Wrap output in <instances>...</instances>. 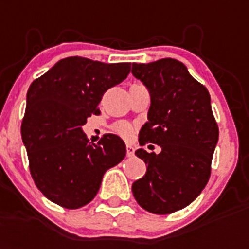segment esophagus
Returning <instances> with one entry per match:
<instances>
[{
  "label": "esophagus",
  "mask_w": 249,
  "mask_h": 249,
  "mask_svg": "<svg viewBox=\"0 0 249 249\" xmlns=\"http://www.w3.org/2000/svg\"><path fill=\"white\" fill-rule=\"evenodd\" d=\"M126 156H128V158H132V156H134V147H133V146H130V144H128V146H126Z\"/></svg>",
  "instance_id": "1"
}]
</instances>
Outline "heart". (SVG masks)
<instances>
[{
    "mask_svg": "<svg viewBox=\"0 0 249 249\" xmlns=\"http://www.w3.org/2000/svg\"><path fill=\"white\" fill-rule=\"evenodd\" d=\"M113 130H115L119 136L125 138V140L130 138V137L133 136V132H134V129H133V126L129 124V123H119V124H116L113 126Z\"/></svg>",
    "mask_w": 249,
    "mask_h": 249,
    "instance_id": "1",
    "label": "heart"
}]
</instances>
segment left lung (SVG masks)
Here are the masks:
<instances>
[{
  "label": "left lung",
  "instance_id": "8db88e82",
  "mask_svg": "<svg viewBox=\"0 0 249 249\" xmlns=\"http://www.w3.org/2000/svg\"><path fill=\"white\" fill-rule=\"evenodd\" d=\"M132 73L147 86L151 95L140 144L161 147L158 155L143 148L136 151L147 169L133 183V195L148 212L169 214L193 203L211 177L218 141L211 95L185 64L172 58L133 63Z\"/></svg>",
  "mask_w": 249,
  "mask_h": 249
}]
</instances>
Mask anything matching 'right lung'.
I'll return each mask as SVG.
<instances>
[{
  "mask_svg": "<svg viewBox=\"0 0 249 249\" xmlns=\"http://www.w3.org/2000/svg\"><path fill=\"white\" fill-rule=\"evenodd\" d=\"M129 72L130 63L70 56L29 86L21 138L33 181L53 203L67 209L90 203L106 170L126 155L120 137L108 133L97 144L90 143L81 126L101 113L103 94Z\"/></svg>",
  "mask_w": 249,
  "mask_h": 249,
  "instance_id": "obj_1",
  "label": "right lung"
}]
</instances>
